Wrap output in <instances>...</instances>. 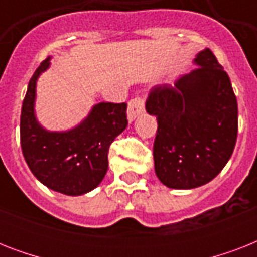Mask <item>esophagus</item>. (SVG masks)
<instances>
[{"label": "esophagus", "mask_w": 257, "mask_h": 257, "mask_svg": "<svg viewBox=\"0 0 257 257\" xmlns=\"http://www.w3.org/2000/svg\"><path fill=\"white\" fill-rule=\"evenodd\" d=\"M144 110V97L136 96L129 101L128 104V118L129 121L135 120L141 112Z\"/></svg>", "instance_id": "1"}]
</instances>
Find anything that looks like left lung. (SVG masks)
<instances>
[{
	"mask_svg": "<svg viewBox=\"0 0 257 257\" xmlns=\"http://www.w3.org/2000/svg\"><path fill=\"white\" fill-rule=\"evenodd\" d=\"M175 85H157L145 109L157 118L155 171L161 183L191 189L209 183L232 156L237 139V100L231 80L211 49Z\"/></svg>",
	"mask_w": 257,
	"mask_h": 257,
	"instance_id": "8db88e82",
	"label": "left lung"
}]
</instances>
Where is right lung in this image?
Returning a JSON list of instances; mask_svg holds the SVG:
<instances>
[{
  "mask_svg": "<svg viewBox=\"0 0 257 257\" xmlns=\"http://www.w3.org/2000/svg\"><path fill=\"white\" fill-rule=\"evenodd\" d=\"M49 60L45 58L36 69L22 101V155L44 185L64 195H84L94 189L108 171L109 147L128 125V105L100 102L77 128L46 132L36 121L33 104L36 80L49 66Z\"/></svg>",
  "mask_w": 257,
  "mask_h": 257,
  "instance_id": "right-lung-1",
  "label": "right lung"
}]
</instances>
